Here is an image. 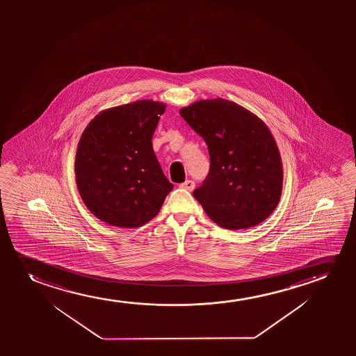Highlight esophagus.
<instances>
[{
	"label": "esophagus",
	"mask_w": 356,
	"mask_h": 356,
	"mask_svg": "<svg viewBox=\"0 0 356 356\" xmlns=\"http://www.w3.org/2000/svg\"><path fill=\"white\" fill-rule=\"evenodd\" d=\"M180 187L184 190L192 191L195 188V182L192 180H186L184 184H181Z\"/></svg>",
	"instance_id": "obj_1"
}]
</instances>
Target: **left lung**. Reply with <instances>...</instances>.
<instances>
[{
    "mask_svg": "<svg viewBox=\"0 0 356 356\" xmlns=\"http://www.w3.org/2000/svg\"><path fill=\"white\" fill-rule=\"evenodd\" d=\"M180 114L209 151V174L193 192L205 214L227 229H249L268 219L283 186L282 159L268 125L224 98L200 99Z\"/></svg>",
    "mask_w": 356,
    "mask_h": 356,
    "instance_id": "8db88e82",
    "label": "left lung"
}]
</instances>
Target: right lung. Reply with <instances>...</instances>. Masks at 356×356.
<instances>
[{
	"label": "right lung",
	"mask_w": 356,
	"mask_h": 356,
	"mask_svg": "<svg viewBox=\"0 0 356 356\" xmlns=\"http://www.w3.org/2000/svg\"><path fill=\"white\" fill-rule=\"evenodd\" d=\"M165 108L152 99L108 108L81 134L75 180L83 203L103 222L140 227L158 215L172 190L152 145Z\"/></svg>",
	"instance_id": "obj_1"
}]
</instances>
